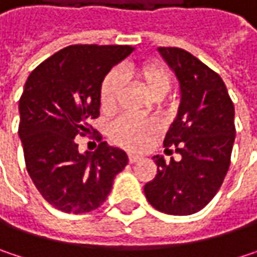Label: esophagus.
Segmentation results:
<instances>
[{
    "mask_svg": "<svg viewBox=\"0 0 257 257\" xmlns=\"http://www.w3.org/2000/svg\"><path fill=\"white\" fill-rule=\"evenodd\" d=\"M128 159H129V164H135V162H138V161H140V156H137V155H129Z\"/></svg>",
    "mask_w": 257,
    "mask_h": 257,
    "instance_id": "esophagus-1",
    "label": "esophagus"
}]
</instances>
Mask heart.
<instances>
[{"instance_id": "heart-1", "label": "heart", "mask_w": 257, "mask_h": 257, "mask_svg": "<svg viewBox=\"0 0 257 257\" xmlns=\"http://www.w3.org/2000/svg\"><path fill=\"white\" fill-rule=\"evenodd\" d=\"M126 73L129 77L141 84V87L155 99H162L171 89V71L158 61H147L138 65H131ZM122 80L117 73H108L99 87V102L104 113H111L117 107ZM162 132V123L156 117L135 119L120 117L110 126L111 141L131 152H141Z\"/></svg>"}]
</instances>
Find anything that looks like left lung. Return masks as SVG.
Here are the masks:
<instances>
[{
	"mask_svg": "<svg viewBox=\"0 0 257 257\" xmlns=\"http://www.w3.org/2000/svg\"><path fill=\"white\" fill-rule=\"evenodd\" d=\"M158 50L180 81L179 111L164 146L174 147L181 159L171 158L167 164L162 156H153L158 174L144 186V193L158 211L189 216L214 198L229 170L235 110L217 73L183 49Z\"/></svg>",
	"mask_w": 257,
	"mask_h": 257,
	"instance_id": "obj_1",
	"label": "left lung"
}]
</instances>
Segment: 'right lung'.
<instances>
[{"label":"right lung","mask_w":257,"mask_h":257,"mask_svg":"<svg viewBox=\"0 0 257 257\" xmlns=\"http://www.w3.org/2000/svg\"><path fill=\"white\" fill-rule=\"evenodd\" d=\"M132 52L131 46H68L26 80L19 101L26 170L43 198L61 211L98 208L128 165L126 153L105 141L95 153L81 155L74 138L90 132V120L99 116L102 80Z\"/></svg>","instance_id":"add662e5"}]
</instances>
